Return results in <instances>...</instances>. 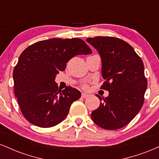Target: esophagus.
Returning <instances> with one entry per match:
<instances>
[{"label":"esophagus","mask_w":159,"mask_h":159,"mask_svg":"<svg viewBox=\"0 0 159 159\" xmlns=\"http://www.w3.org/2000/svg\"><path fill=\"white\" fill-rule=\"evenodd\" d=\"M81 96L83 98H87V97H89V96H90V95L87 94V93H82Z\"/></svg>","instance_id":"esophagus-1"}]
</instances>
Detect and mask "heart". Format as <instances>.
<instances>
[{
	"label": "heart",
	"mask_w": 159,
	"mask_h": 159,
	"mask_svg": "<svg viewBox=\"0 0 159 159\" xmlns=\"http://www.w3.org/2000/svg\"><path fill=\"white\" fill-rule=\"evenodd\" d=\"M84 87L85 88H86V87H87V85H84Z\"/></svg>",
	"instance_id": "heart-1"
}]
</instances>
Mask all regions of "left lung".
I'll list each match as a JSON object with an SVG mask.
<instances>
[{
  "label": "left lung",
  "instance_id": "1",
  "mask_svg": "<svg viewBox=\"0 0 159 159\" xmlns=\"http://www.w3.org/2000/svg\"><path fill=\"white\" fill-rule=\"evenodd\" d=\"M102 58V74L105 81L101 89L107 97L100 99L99 107L91 114L98 126L116 130L128 125L138 114L144 102L147 80L141 58L124 40L113 36L87 38Z\"/></svg>",
  "mask_w": 159,
  "mask_h": 159
}]
</instances>
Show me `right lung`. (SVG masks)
<instances>
[{"mask_svg": "<svg viewBox=\"0 0 159 159\" xmlns=\"http://www.w3.org/2000/svg\"><path fill=\"white\" fill-rule=\"evenodd\" d=\"M91 53L78 38L42 40L24 50L13 69V81L15 96L27 121L50 128L66 117L71 105L81 93L69 86L60 90L54 81L56 75L73 57Z\"/></svg>", "mask_w": 159, "mask_h": 159, "instance_id": "right-lung-1", "label": "right lung"}]
</instances>
